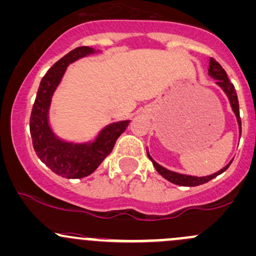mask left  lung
<instances>
[{
	"label": "left lung",
	"mask_w": 256,
	"mask_h": 256,
	"mask_svg": "<svg viewBox=\"0 0 256 256\" xmlns=\"http://www.w3.org/2000/svg\"><path fill=\"white\" fill-rule=\"evenodd\" d=\"M208 74L212 77V78L218 80V82H217V84H218L220 87L224 90V93L227 94L228 99H230V106H232L233 112H234V114L236 116V120H238L239 128H240V134H242V121H240V116H239V103H238V96H236V88H234V86H233V83H230V80H228L227 72L223 70V67L220 66V64L217 62L214 58H211V60H210ZM147 156H148L150 160H152L156 170H157L160 176L166 178V179L169 180L170 182H173V184L180 185V186H198V185H202V184H205V182H208L210 180H212L214 178H216L217 176H220V174H222L224 170H227L228 166H230V163H232L230 162L228 166H226L224 168L220 169V170L217 172V173L212 174V176L198 178V176H182V174H178V173H174V172L168 170V169L163 168L162 166H160L158 163H156L154 160L150 158L148 152H147Z\"/></svg>",
	"instance_id": "8db88e82"
}]
</instances>
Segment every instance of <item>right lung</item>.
Instances as JSON below:
<instances>
[{"label": "right lung", "mask_w": 256, "mask_h": 256, "mask_svg": "<svg viewBox=\"0 0 256 256\" xmlns=\"http://www.w3.org/2000/svg\"><path fill=\"white\" fill-rule=\"evenodd\" d=\"M93 51L90 46L76 48L52 64L40 82L29 121L33 147L39 160L55 174L68 179H80L92 174L110 154L116 140L128 125L126 120L106 126L92 144H67L51 132L48 110L54 90L60 83L66 67Z\"/></svg>", "instance_id": "right-lung-1"}]
</instances>
